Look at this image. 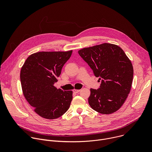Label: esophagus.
Wrapping results in <instances>:
<instances>
[{
    "mask_svg": "<svg viewBox=\"0 0 152 152\" xmlns=\"http://www.w3.org/2000/svg\"><path fill=\"white\" fill-rule=\"evenodd\" d=\"M73 91L74 93H79V92L80 91V90H77V89H73Z\"/></svg>",
    "mask_w": 152,
    "mask_h": 152,
    "instance_id": "esophagus-1",
    "label": "esophagus"
}]
</instances>
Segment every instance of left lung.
I'll return each mask as SVG.
<instances>
[{"label":"left lung","mask_w":152,"mask_h":152,"mask_svg":"<svg viewBox=\"0 0 152 152\" xmlns=\"http://www.w3.org/2000/svg\"><path fill=\"white\" fill-rule=\"evenodd\" d=\"M78 53L101 80L99 89H90L89 104L102 114L116 112L131 89L134 69L131 60L121 48L110 43L85 48Z\"/></svg>","instance_id":"8db88e82"}]
</instances>
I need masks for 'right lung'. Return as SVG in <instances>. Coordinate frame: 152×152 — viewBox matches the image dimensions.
<instances>
[{
  "label": "right lung",
  "mask_w": 152,
  "mask_h": 152,
  "mask_svg": "<svg viewBox=\"0 0 152 152\" xmlns=\"http://www.w3.org/2000/svg\"><path fill=\"white\" fill-rule=\"evenodd\" d=\"M73 50L38 52L31 55L20 71L23 95L40 117L53 120L66 113L73 99L72 91H62L54 86L64 65Z\"/></svg>",
  "instance_id": "obj_1"
}]
</instances>
